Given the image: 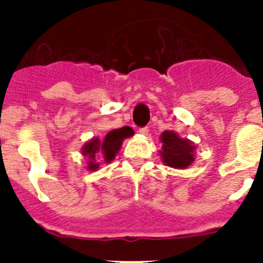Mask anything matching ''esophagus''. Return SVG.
<instances>
[{
  "mask_svg": "<svg viewBox=\"0 0 263 263\" xmlns=\"http://www.w3.org/2000/svg\"><path fill=\"white\" fill-rule=\"evenodd\" d=\"M138 132H139V133H141V134H143V136H147V134H148V127H147V126L141 127V129H139Z\"/></svg>",
  "mask_w": 263,
  "mask_h": 263,
  "instance_id": "1",
  "label": "esophagus"
}]
</instances>
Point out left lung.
<instances>
[{
  "mask_svg": "<svg viewBox=\"0 0 263 263\" xmlns=\"http://www.w3.org/2000/svg\"><path fill=\"white\" fill-rule=\"evenodd\" d=\"M163 143L160 157L166 166L174 168H187L195 160V145L187 138H180L173 130H166L160 136Z\"/></svg>",
  "mask_w": 263,
  "mask_h": 263,
  "instance_id": "left-lung-1",
  "label": "left lung"
}]
</instances>
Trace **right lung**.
<instances>
[{"label": "right lung", "mask_w": 263, "mask_h": 263, "mask_svg": "<svg viewBox=\"0 0 263 263\" xmlns=\"http://www.w3.org/2000/svg\"><path fill=\"white\" fill-rule=\"evenodd\" d=\"M132 136H133V129L124 126L109 132L103 141L100 138H92L88 141L81 148V154L88 158L87 168L89 171H96L100 167L99 160H104L106 163L111 162L115 159L116 154L120 152L124 139Z\"/></svg>", "instance_id": "obj_1"}]
</instances>
